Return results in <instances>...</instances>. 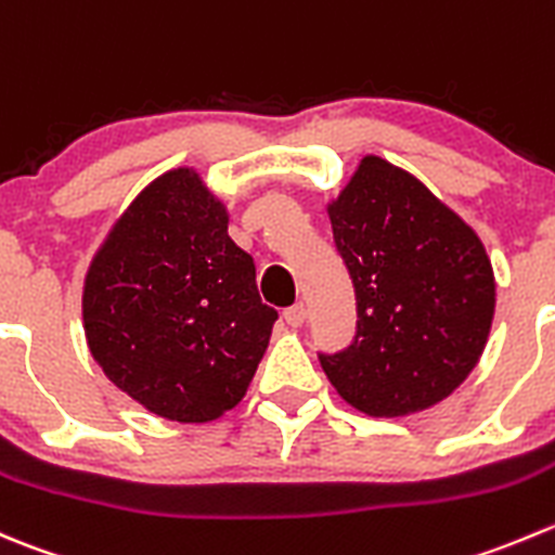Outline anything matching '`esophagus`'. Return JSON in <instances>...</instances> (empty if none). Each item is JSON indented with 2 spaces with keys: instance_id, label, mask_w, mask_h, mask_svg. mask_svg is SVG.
I'll return each mask as SVG.
<instances>
[{
  "instance_id": "34e87169",
  "label": "esophagus",
  "mask_w": 555,
  "mask_h": 555,
  "mask_svg": "<svg viewBox=\"0 0 555 555\" xmlns=\"http://www.w3.org/2000/svg\"><path fill=\"white\" fill-rule=\"evenodd\" d=\"M284 320H287L289 327H300L306 322V306L304 304H295L284 311Z\"/></svg>"
}]
</instances>
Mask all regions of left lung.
I'll return each instance as SVG.
<instances>
[{
    "label": "left lung",
    "instance_id": "8db88e82",
    "mask_svg": "<svg viewBox=\"0 0 555 555\" xmlns=\"http://www.w3.org/2000/svg\"><path fill=\"white\" fill-rule=\"evenodd\" d=\"M358 298V336L320 354L338 396L369 417L444 401L480 360L496 279L475 230L409 170L365 154L327 203Z\"/></svg>",
    "mask_w": 555,
    "mask_h": 555
}]
</instances>
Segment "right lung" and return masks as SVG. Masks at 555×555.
Masks as SVG:
<instances>
[{
    "label": "right lung",
    "instance_id": "add662e5",
    "mask_svg": "<svg viewBox=\"0 0 555 555\" xmlns=\"http://www.w3.org/2000/svg\"><path fill=\"white\" fill-rule=\"evenodd\" d=\"M228 222L203 176L173 168L118 214L86 271L91 358L165 421L211 423L238 406L279 320Z\"/></svg>",
    "mask_w": 555,
    "mask_h": 555
}]
</instances>
